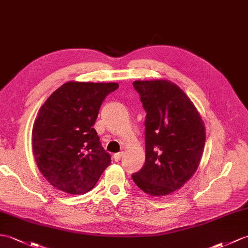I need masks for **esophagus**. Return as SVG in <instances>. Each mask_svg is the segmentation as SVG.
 <instances>
[{"label": "esophagus", "mask_w": 248, "mask_h": 248, "mask_svg": "<svg viewBox=\"0 0 248 248\" xmlns=\"http://www.w3.org/2000/svg\"><path fill=\"white\" fill-rule=\"evenodd\" d=\"M123 152H119V153H115L114 155H113V158H114V160L115 162H119L120 160V158H122V156H123Z\"/></svg>", "instance_id": "1"}]
</instances>
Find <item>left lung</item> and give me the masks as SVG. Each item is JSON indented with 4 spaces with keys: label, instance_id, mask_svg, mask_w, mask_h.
Instances as JSON below:
<instances>
[{
    "label": "left lung",
    "instance_id": "obj_1",
    "mask_svg": "<svg viewBox=\"0 0 248 248\" xmlns=\"http://www.w3.org/2000/svg\"><path fill=\"white\" fill-rule=\"evenodd\" d=\"M147 112L146 162L132 175L151 197H165L185 185L202 158L206 132L192 101L169 80L133 82Z\"/></svg>",
    "mask_w": 248,
    "mask_h": 248
}]
</instances>
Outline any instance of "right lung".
I'll use <instances>...</instances> for the list:
<instances>
[{
	"mask_svg": "<svg viewBox=\"0 0 248 248\" xmlns=\"http://www.w3.org/2000/svg\"><path fill=\"white\" fill-rule=\"evenodd\" d=\"M118 83L68 81L51 94L34 119L33 157L50 185L70 194L93 189L111 164L93 125Z\"/></svg>",
	"mask_w": 248,
	"mask_h": 248,
	"instance_id": "right-lung-1",
	"label": "right lung"
}]
</instances>
